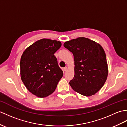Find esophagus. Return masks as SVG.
Segmentation results:
<instances>
[{"label":"esophagus","mask_w":127,"mask_h":127,"mask_svg":"<svg viewBox=\"0 0 127 127\" xmlns=\"http://www.w3.org/2000/svg\"><path fill=\"white\" fill-rule=\"evenodd\" d=\"M63 70L65 71H67V67H64V68L63 69Z\"/></svg>","instance_id":"1"}]
</instances>
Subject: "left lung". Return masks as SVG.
Here are the masks:
<instances>
[{
	"instance_id": "obj_1",
	"label": "left lung",
	"mask_w": 127,
	"mask_h": 127,
	"mask_svg": "<svg viewBox=\"0 0 127 127\" xmlns=\"http://www.w3.org/2000/svg\"><path fill=\"white\" fill-rule=\"evenodd\" d=\"M65 48L73 55L75 76L69 84L85 96L95 94L107 80L108 64L104 49L99 44L84 37L66 42Z\"/></svg>"
}]
</instances>
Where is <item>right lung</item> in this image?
<instances>
[{
    "label": "right lung",
    "mask_w": 127,
    "mask_h": 127,
    "mask_svg": "<svg viewBox=\"0 0 127 127\" xmlns=\"http://www.w3.org/2000/svg\"><path fill=\"white\" fill-rule=\"evenodd\" d=\"M59 41L42 39L26 48L20 58V77L30 93L44 98L55 90L63 72L55 53L61 48Z\"/></svg>",
    "instance_id": "right-lung-1"
}]
</instances>
